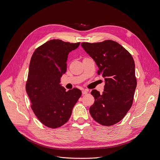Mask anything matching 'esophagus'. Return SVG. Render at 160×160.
Instances as JSON below:
<instances>
[{"label":"esophagus","instance_id":"obj_1","mask_svg":"<svg viewBox=\"0 0 160 160\" xmlns=\"http://www.w3.org/2000/svg\"><path fill=\"white\" fill-rule=\"evenodd\" d=\"M88 90L85 89V90H83L82 91V94H86L88 93Z\"/></svg>","mask_w":160,"mask_h":160}]
</instances>
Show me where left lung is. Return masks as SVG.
I'll use <instances>...</instances> for the list:
<instances>
[{
    "label": "left lung",
    "mask_w": 160,
    "mask_h": 160,
    "mask_svg": "<svg viewBox=\"0 0 160 160\" xmlns=\"http://www.w3.org/2000/svg\"><path fill=\"white\" fill-rule=\"evenodd\" d=\"M98 67L105 79L102 94L91 92L95 99L90 108L91 116L103 126H111L122 119L131 108L137 87L133 57L118 43L112 40L81 43Z\"/></svg>",
    "instance_id": "8db88e82"
}]
</instances>
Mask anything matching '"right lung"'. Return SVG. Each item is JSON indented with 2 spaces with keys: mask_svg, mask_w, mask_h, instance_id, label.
Here are the masks:
<instances>
[{
  "mask_svg": "<svg viewBox=\"0 0 160 160\" xmlns=\"http://www.w3.org/2000/svg\"><path fill=\"white\" fill-rule=\"evenodd\" d=\"M79 45L51 40L37 48L31 57L26 91L35 115L47 127L57 128L66 123L81 96L79 89L66 91L60 83L66 72L68 54Z\"/></svg>",
  "mask_w": 160,
  "mask_h": 160,
  "instance_id": "1",
  "label": "right lung"
}]
</instances>
